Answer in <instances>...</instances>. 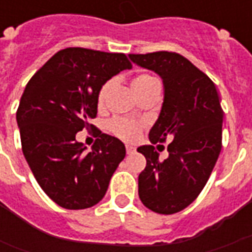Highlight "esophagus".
I'll return each mask as SVG.
<instances>
[{"label":"esophagus","instance_id":"1","mask_svg":"<svg viewBox=\"0 0 252 252\" xmlns=\"http://www.w3.org/2000/svg\"><path fill=\"white\" fill-rule=\"evenodd\" d=\"M126 154H133V153H135V147H133V146H129V144H126Z\"/></svg>","mask_w":252,"mask_h":252}]
</instances>
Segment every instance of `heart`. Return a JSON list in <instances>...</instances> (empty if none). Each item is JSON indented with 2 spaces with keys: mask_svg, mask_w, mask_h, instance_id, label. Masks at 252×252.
<instances>
[{
  "mask_svg": "<svg viewBox=\"0 0 252 252\" xmlns=\"http://www.w3.org/2000/svg\"><path fill=\"white\" fill-rule=\"evenodd\" d=\"M155 83H158V79L153 77V75H150V74H139V75H136L132 79V88L135 90V93L140 94L146 89L155 85ZM110 88H112V82L110 81L105 82L99 88L98 94H97V104H98V106H102L105 104V99H106V95L109 93ZM106 126H108V129L113 135L120 137L123 140H135L140 135V131H142V124L140 123L131 120V119H126V117H120V116L112 117L108 121Z\"/></svg>",
  "mask_w": 252,
  "mask_h": 252,
  "instance_id": "b5f03b06",
  "label": "heart"
}]
</instances>
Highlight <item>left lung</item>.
I'll return each instance as SVG.
<instances>
[{
	"instance_id": "left-lung-1",
	"label": "left lung",
	"mask_w": 252,
	"mask_h": 252,
	"mask_svg": "<svg viewBox=\"0 0 252 252\" xmlns=\"http://www.w3.org/2000/svg\"><path fill=\"white\" fill-rule=\"evenodd\" d=\"M129 58L163 79V105L150 140L155 144L173 139L164 160L154 146L137 148L147 160L139 174V197L155 213L173 215L198 197L221 151L219 93L205 72L177 52L129 54Z\"/></svg>"
}]
</instances>
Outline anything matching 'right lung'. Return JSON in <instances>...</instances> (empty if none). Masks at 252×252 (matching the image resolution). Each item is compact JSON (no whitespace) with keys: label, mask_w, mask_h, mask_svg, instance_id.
Here are the masks:
<instances>
[{"label":"right lung","mask_w":252,"mask_h":252,"mask_svg":"<svg viewBox=\"0 0 252 252\" xmlns=\"http://www.w3.org/2000/svg\"><path fill=\"white\" fill-rule=\"evenodd\" d=\"M132 63L126 54L81 47L58 51L27 83L16 119L21 148L37 184L66 209H86L104 198L126 157L124 144L89 124L97 116V94L109 78ZM94 129L92 151L75 140Z\"/></svg>","instance_id":"right-lung-1"}]
</instances>
